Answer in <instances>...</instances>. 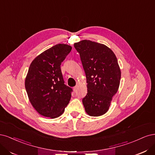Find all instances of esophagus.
<instances>
[{"label": "esophagus", "instance_id": "1", "mask_svg": "<svg viewBox=\"0 0 155 155\" xmlns=\"http://www.w3.org/2000/svg\"><path fill=\"white\" fill-rule=\"evenodd\" d=\"M77 86H74V87H73V91H77Z\"/></svg>", "mask_w": 155, "mask_h": 155}]
</instances>
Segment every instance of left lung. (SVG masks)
Wrapping results in <instances>:
<instances>
[{"mask_svg":"<svg viewBox=\"0 0 155 155\" xmlns=\"http://www.w3.org/2000/svg\"><path fill=\"white\" fill-rule=\"evenodd\" d=\"M86 76L87 93L82 99L85 111L91 117L104 114L120 86L121 71L117 58L106 45L83 40L74 44Z\"/></svg>","mask_w":155,"mask_h":155,"instance_id":"8db88e82","label":"left lung"}]
</instances>
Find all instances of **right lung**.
Listing matches in <instances>:
<instances>
[{
  "label": "right lung",
  "instance_id": "1",
  "mask_svg": "<svg viewBox=\"0 0 155 155\" xmlns=\"http://www.w3.org/2000/svg\"><path fill=\"white\" fill-rule=\"evenodd\" d=\"M71 49L68 44H57L35 57L29 66L25 87L33 107L44 117H60L70 101L72 89L64 84L61 65Z\"/></svg>",
  "mask_w": 155,
  "mask_h": 155
}]
</instances>
